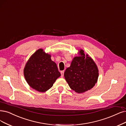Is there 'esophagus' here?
I'll return each mask as SVG.
<instances>
[{
    "instance_id": "esophagus-1",
    "label": "esophagus",
    "mask_w": 126,
    "mask_h": 126,
    "mask_svg": "<svg viewBox=\"0 0 126 126\" xmlns=\"http://www.w3.org/2000/svg\"><path fill=\"white\" fill-rule=\"evenodd\" d=\"M64 73V71H62L61 72V77H62V78L63 77Z\"/></svg>"
}]
</instances>
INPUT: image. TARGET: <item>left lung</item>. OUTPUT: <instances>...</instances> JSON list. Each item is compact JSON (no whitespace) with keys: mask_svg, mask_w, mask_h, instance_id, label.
I'll list each match as a JSON object with an SVG mask.
<instances>
[{"mask_svg":"<svg viewBox=\"0 0 126 126\" xmlns=\"http://www.w3.org/2000/svg\"><path fill=\"white\" fill-rule=\"evenodd\" d=\"M78 56L74 57L64 76L71 89L78 94L90 90L97 82L99 69L90 56L78 50Z\"/></svg>","mask_w":126,"mask_h":126,"instance_id":"1","label":"left lung"}]
</instances>
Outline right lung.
<instances>
[{"label": "right lung", "mask_w": 126, "mask_h": 126, "mask_svg": "<svg viewBox=\"0 0 126 126\" xmlns=\"http://www.w3.org/2000/svg\"><path fill=\"white\" fill-rule=\"evenodd\" d=\"M51 57L43 49H39L31 56L24 68V75L28 84L40 92L50 89L61 76L57 64L51 60Z\"/></svg>", "instance_id": "obj_1"}]
</instances>
